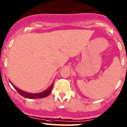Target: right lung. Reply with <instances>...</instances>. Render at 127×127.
<instances>
[{"instance_id":"right-lung-1","label":"right lung","mask_w":127,"mask_h":127,"mask_svg":"<svg viewBox=\"0 0 127 127\" xmlns=\"http://www.w3.org/2000/svg\"><path fill=\"white\" fill-rule=\"evenodd\" d=\"M11 83V82H10ZM54 82H53L52 85H51L50 86L49 88H48L46 90L44 91L41 92V93H27V92H25L24 91L21 90L20 89H19L17 88V87H16L12 83V85L13 86L14 88L16 89V90H17V91L18 92V93L20 95H21L23 97H26V98H29V99H40V98H43V97H46L47 96L50 94L51 91H52V88H53V85Z\"/></svg>"}]
</instances>
